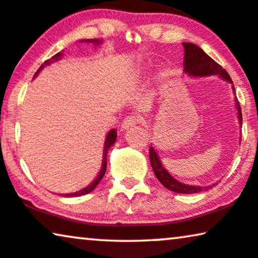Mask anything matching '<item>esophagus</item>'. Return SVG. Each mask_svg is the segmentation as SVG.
I'll list each match as a JSON object with an SVG mask.
<instances>
[{"label":"esophagus","mask_w":258,"mask_h":258,"mask_svg":"<svg viewBox=\"0 0 258 258\" xmlns=\"http://www.w3.org/2000/svg\"><path fill=\"white\" fill-rule=\"evenodd\" d=\"M138 122H139V119L137 117H134V115H130V117H126L125 120L122 121L121 124V130L122 131H126V130H130L136 126Z\"/></svg>","instance_id":"obj_1"}]
</instances>
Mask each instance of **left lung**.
Instances as JSON below:
<instances>
[{"mask_svg": "<svg viewBox=\"0 0 258 258\" xmlns=\"http://www.w3.org/2000/svg\"><path fill=\"white\" fill-rule=\"evenodd\" d=\"M184 49V56H183V72H186L188 76L193 78H201V77H209V76H219L220 78L224 79L230 84H233L230 76L224 69L216 63L215 60L212 59L203 50L193 43H182ZM233 91L235 94V88L231 85ZM235 107L237 110V118L239 125H242V112L239 104L237 101V98L235 97ZM150 160L151 166L153 168V172L158 180L162 183V186L166 187L168 190L175 191V193L180 194H195L200 193V191L208 190L217 183H213L210 186L201 187V186H191V184H186L177 181L175 177L170 175L168 170H167L162 162L160 161V158L155 151L153 146L150 147Z\"/></svg>", "mask_w": 258, "mask_h": 258, "instance_id": "1", "label": "left lung"}]
</instances>
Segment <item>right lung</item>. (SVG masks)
Segmentation results:
<instances>
[{"instance_id":"add662e5","label":"right lung","mask_w":258,"mask_h":258,"mask_svg":"<svg viewBox=\"0 0 258 258\" xmlns=\"http://www.w3.org/2000/svg\"><path fill=\"white\" fill-rule=\"evenodd\" d=\"M81 42H86V43H93L94 45H100L101 44V39H82ZM64 56L63 51L56 53L55 56H52L50 59L45 60L44 63L41 65V68L38 69L37 72H36L34 78L37 76L41 70H43L45 67H48V65L55 63V61L59 60L61 57ZM115 140H117V131L115 128L108 131V133L106 134V138H105V143H104V151H103V160H101V167H100V170L99 173H98V175L96 176V179H94L91 183L89 184V186H86L85 188H83V189L78 190V191H75V193H68V194H60V197H65V198H75V197H82V195H85V194H89L91 193V191L94 189V188L97 187V184L100 182V180L103 179V176L105 175V172H106V166H107V153H108V150L113 146Z\"/></svg>"}]
</instances>
